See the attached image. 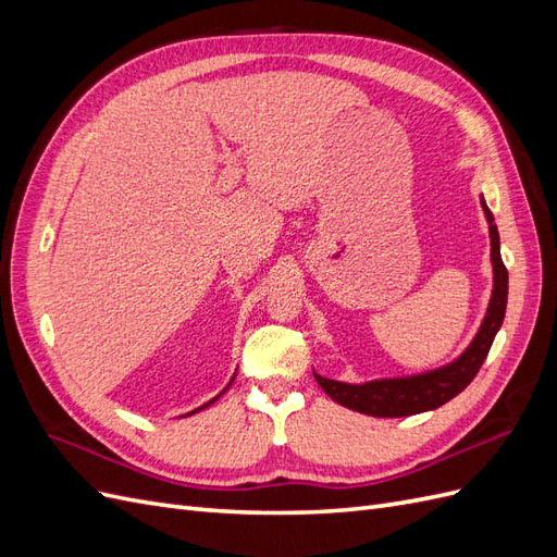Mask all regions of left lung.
Masks as SVG:
<instances>
[{
	"label": "left lung",
	"instance_id": "1",
	"mask_svg": "<svg viewBox=\"0 0 557 557\" xmlns=\"http://www.w3.org/2000/svg\"><path fill=\"white\" fill-rule=\"evenodd\" d=\"M485 221L491 225V260H493V297L487 305L483 323L474 336V342L467 346V350L458 360L444 364L440 369H432L425 374L416 376H401V379H379L369 383H342L325 376H318L315 381L323 391L346 409L360 411L376 418H401L432 411L442 407L455 395H460L465 387L474 381L483 360L487 358L495 334L502 327L504 311H507V295H509V274L507 267L499 256V234L495 218L491 209L485 207L481 199Z\"/></svg>",
	"mask_w": 557,
	"mask_h": 557
}]
</instances>
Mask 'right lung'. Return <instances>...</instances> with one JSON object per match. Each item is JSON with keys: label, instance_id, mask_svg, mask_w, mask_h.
Returning <instances> with one entry per match:
<instances>
[{"label": "right lung", "instance_id": "1", "mask_svg": "<svg viewBox=\"0 0 557 557\" xmlns=\"http://www.w3.org/2000/svg\"><path fill=\"white\" fill-rule=\"evenodd\" d=\"M232 381H234V379H232ZM232 381H230V385H232ZM225 391H227V387H225ZM225 391H223V393H225ZM223 393H221V395H223ZM221 395H218V397H221ZM218 397H213L211 401H207V404H205V407H209V404H213V401H215ZM205 407H199V409H195V411H190V413H197V411H201V409H205ZM190 413H188V416H190Z\"/></svg>", "mask_w": 557, "mask_h": 557}]
</instances>
